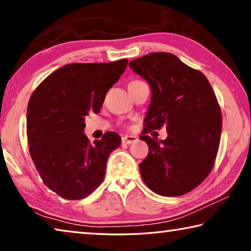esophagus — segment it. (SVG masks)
Wrapping results in <instances>:
<instances>
[{"mask_svg":"<svg viewBox=\"0 0 251 251\" xmlns=\"http://www.w3.org/2000/svg\"><path fill=\"white\" fill-rule=\"evenodd\" d=\"M137 141H138V137L135 135H125L122 137V142L124 144H127V145H129V144H133Z\"/></svg>","mask_w":251,"mask_h":251,"instance_id":"34e87169","label":"esophagus"}]
</instances>
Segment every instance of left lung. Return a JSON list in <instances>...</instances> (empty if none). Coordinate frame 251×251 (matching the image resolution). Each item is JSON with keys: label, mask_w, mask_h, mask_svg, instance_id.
<instances>
[{"label": "left lung", "mask_w": 251, "mask_h": 251, "mask_svg": "<svg viewBox=\"0 0 251 251\" xmlns=\"http://www.w3.org/2000/svg\"><path fill=\"white\" fill-rule=\"evenodd\" d=\"M129 67L145 78L151 90L145 129L165 126L164 141L141 136L148 155L139 171L152 192L181 196L206 179L217 156L223 117L210 83L171 53L157 52L133 59Z\"/></svg>", "instance_id": "8db88e82"}]
</instances>
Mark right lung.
<instances>
[{"mask_svg":"<svg viewBox=\"0 0 251 251\" xmlns=\"http://www.w3.org/2000/svg\"><path fill=\"white\" fill-rule=\"evenodd\" d=\"M128 59L113 63H72L53 72L29 99L26 134L32 160L50 190L78 201L104 180L107 158L121 145L108 131L91 144L84 134L85 116L97 114Z\"/></svg>","mask_w":251,"mask_h":251,"instance_id":"1","label":"right lung"}]
</instances>
